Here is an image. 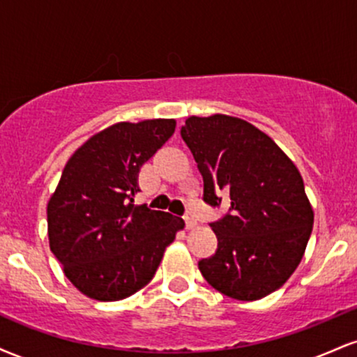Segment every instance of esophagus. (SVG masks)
Instances as JSON below:
<instances>
[{
	"label": "esophagus",
	"instance_id": "1",
	"mask_svg": "<svg viewBox=\"0 0 357 357\" xmlns=\"http://www.w3.org/2000/svg\"><path fill=\"white\" fill-rule=\"evenodd\" d=\"M184 225H186V230H192L196 227V220L192 218V215L184 216Z\"/></svg>",
	"mask_w": 357,
	"mask_h": 357
}]
</instances>
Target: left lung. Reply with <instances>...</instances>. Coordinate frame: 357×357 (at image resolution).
<instances>
[{"label":"left lung","instance_id":"left-lung-1","mask_svg":"<svg viewBox=\"0 0 357 357\" xmlns=\"http://www.w3.org/2000/svg\"><path fill=\"white\" fill-rule=\"evenodd\" d=\"M203 176V199L228 215L211 223L215 255L198 261L213 289L236 301L275 292L296 272L312 233L314 211L297 166L272 137L243 119L191 116L181 127Z\"/></svg>","mask_w":357,"mask_h":357}]
</instances>
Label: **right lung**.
Masks as SVG:
<instances>
[{
    "label": "right lung",
    "instance_id": "1",
    "mask_svg": "<svg viewBox=\"0 0 357 357\" xmlns=\"http://www.w3.org/2000/svg\"><path fill=\"white\" fill-rule=\"evenodd\" d=\"M174 119L117 122L85 141L47 206L50 250L84 296L126 298L151 282L181 218L134 204L141 166L174 134Z\"/></svg>",
    "mask_w": 357,
    "mask_h": 357
}]
</instances>
